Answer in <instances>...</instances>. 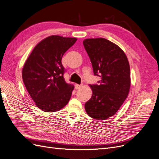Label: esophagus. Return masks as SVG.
I'll return each mask as SVG.
<instances>
[{
  "instance_id": "esophagus-1",
  "label": "esophagus",
  "mask_w": 159,
  "mask_h": 159,
  "mask_svg": "<svg viewBox=\"0 0 159 159\" xmlns=\"http://www.w3.org/2000/svg\"><path fill=\"white\" fill-rule=\"evenodd\" d=\"M81 87H82V85H81V84H80V85H79V84H75V89H76V90L80 89Z\"/></svg>"
}]
</instances>
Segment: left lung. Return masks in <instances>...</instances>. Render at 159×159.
Returning a JSON list of instances; mask_svg holds the SVG:
<instances>
[{
    "mask_svg": "<svg viewBox=\"0 0 159 159\" xmlns=\"http://www.w3.org/2000/svg\"><path fill=\"white\" fill-rule=\"evenodd\" d=\"M83 44L93 74L101 77L99 84H90L92 96L85 110L93 119L105 120L117 112L128 95L130 65L123 50L107 39H87Z\"/></svg>",
    "mask_w": 159,
    "mask_h": 159,
    "instance_id": "8db88e82",
    "label": "left lung"
}]
</instances>
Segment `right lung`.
<instances>
[{
  "mask_svg": "<svg viewBox=\"0 0 159 159\" xmlns=\"http://www.w3.org/2000/svg\"><path fill=\"white\" fill-rule=\"evenodd\" d=\"M76 38L52 35L34 47L22 70L23 81L37 107L44 112L63 108L71 97L74 86L63 78V54Z\"/></svg>",
  "mask_w": 159,
  "mask_h": 159,
  "instance_id": "obj_1",
  "label": "right lung"
}]
</instances>
